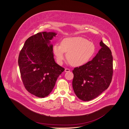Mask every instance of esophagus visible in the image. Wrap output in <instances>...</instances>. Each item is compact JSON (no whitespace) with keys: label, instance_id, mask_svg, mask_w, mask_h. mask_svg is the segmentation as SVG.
<instances>
[{"label":"esophagus","instance_id":"obj_1","mask_svg":"<svg viewBox=\"0 0 129 129\" xmlns=\"http://www.w3.org/2000/svg\"><path fill=\"white\" fill-rule=\"evenodd\" d=\"M65 72H70V69H65Z\"/></svg>","mask_w":129,"mask_h":129}]
</instances>
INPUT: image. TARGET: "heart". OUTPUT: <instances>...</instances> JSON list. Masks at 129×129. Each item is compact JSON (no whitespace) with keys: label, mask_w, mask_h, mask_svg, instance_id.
<instances>
[{"label":"heart","mask_w":129,"mask_h":129,"mask_svg":"<svg viewBox=\"0 0 129 129\" xmlns=\"http://www.w3.org/2000/svg\"><path fill=\"white\" fill-rule=\"evenodd\" d=\"M95 49L94 43L81 37L64 38L60 45L55 44L53 48L59 64H62L66 53L68 61L74 67H80L86 64L94 55Z\"/></svg>","instance_id":"heart-1"}]
</instances>
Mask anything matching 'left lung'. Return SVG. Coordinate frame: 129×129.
<instances>
[{
    "label": "left lung",
    "mask_w": 129,
    "mask_h": 129,
    "mask_svg": "<svg viewBox=\"0 0 129 129\" xmlns=\"http://www.w3.org/2000/svg\"><path fill=\"white\" fill-rule=\"evenodd\" d=\"M98 53L86 64L73 71V87L78 98L89 101L99 96L110 84L113 73V56L110 49L103 43Z\"/></svg>",
    "instance_id": "obj_1"
}]
</instances>
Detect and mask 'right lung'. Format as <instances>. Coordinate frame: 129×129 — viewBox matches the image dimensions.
Masks as SVG:
<instances>
[{
  "label": "right lung",
  "instance_id": "right-lung-1",
  "mask_svg": "<svg viewBox=\"0 0 129 129\" xmlns=\"http://www.w3.org/2000/svg\"><path fill=\"white\" fill-rule=\"evenodd\" d=\"M53 32H39L25 42L18 57L21 77L25 89L39 98L52 91L58 77L64 68L55 62L50 40Z\"/></svg>",
  "mask_w": 129,
  "mask_h": 129
}]
</instances>
